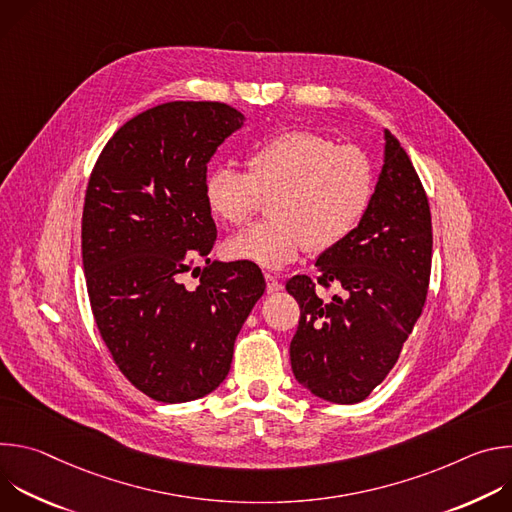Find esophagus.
Returning a JSON list of instances; mask_svg holds the SVG:
<instances>
[{
    "mask_svg": "<svg viewBox=\"0 0 512 512\" xmlns=\"http://www.w3.org/2000/svg\"><path fill=\"white\" fill-rule=\"evenodd\" d=\"M265 281H267V291H269V294H273V291L283 289V285L277 281V277H275L273 273H265Z\"/></svg>",
    "mask_w": 512,
    "mask_h": 512,
    "instance_id": "esophagus-1",
    "label": "esophagus"
}]
</instances>
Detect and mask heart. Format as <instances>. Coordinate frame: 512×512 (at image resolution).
Segmentation results:
<instances>
[{
  "label": "heart",
  "mask_w": 512,
  "mask_h": 512,
  "mask_svg": "<svg viewBox=\"0 0 512 512\" xmlns=\"http://www.w3.org/2000/svg\"><path fill=\"white\" fill-rule=\"evenodd\" d=\"M247 172L214 168L204 178L208 210L243 227L271 198V221L231 239L225 253L267 269H281L306 249L328 251L348 239L367 216L377 174L369 154L336 145L314 131H285L247 154Z\"/></svg>",
  "instance_id": "b5f03b06"
}]
</instances>
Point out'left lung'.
Instances as JSON below:
<instances>
[{
  "instance_id": "1",
  "label": "left lung",
  "mask_w": 512,
  "mask_h": 512,
  "mask_svg": "<svg viewBox=\"0 0 512 512\" xmlns=\"http://www.w3.org/2000/svg\"><path fill=\"white\" fill-rule=\"evenodd\" d=\"M431 245L425 190L399 139L385 129V164L367 216L316 261L318 283L340 285L342 296L324 302L308 275L285 283L300 304L289 344L300 385L320 399L352 405L385 381L421 316Z\"/></svg>"
}]
</instances>
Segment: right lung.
Segmentation results:
<instances>
[{
    "label": "right lung",
    "instance_id": "1",
    "mask_svg": "<svg viewBox=\"0 0 512 512\" xmlns=\"http://www.w3.org/2000/svg\"><path fill=\"white\" fill-rule=\"evenodd\" d=\"M243 121L216 101L143 111L107 141L87 186L81 239L97 328L127 381L162 403L200 399L227 379L265 291L249 261L206 259L198 287L182 283L192 251L206 257L216 239L206 164Z\"/></svg>",
    "mask_w": 512,
    "mask_h": 512
}]
</instances>
